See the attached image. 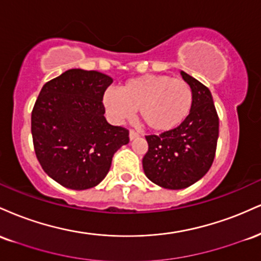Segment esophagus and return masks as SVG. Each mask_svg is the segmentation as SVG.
Listing matches in <instances>:
<instances>
[{"mask_svg":"<svg viewBox=\"0 0 261 261\" xmlns=\"http://www.w3.org/2000/svg\"><path fill=\"white\" fill-rule=\"evenodd\" d=\"M137 136H139V134H137L136 131H134V130H130V133H128V137H130V140H134V139H136Z\"/></svg>","mask_w":261,"mask_h":261,"instance_id":"esophagus-1","label":"esophagus"}]
</instances>
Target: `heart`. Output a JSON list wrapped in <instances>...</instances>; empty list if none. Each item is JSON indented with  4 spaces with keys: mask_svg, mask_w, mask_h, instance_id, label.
<instances>
[{
    "mask_svg": "<svg viewBox=\"0 0 261 261\" xmlns=\"http://www.w3.org/2000/svg\"><path fill=\"white\" fill-rule=\"evenodd\" d=\"M194 103L191 87L180 79L167 74H143L127 80L118 89L104 93L103 104L115 122L140 116L154 133H170L187 120Z\"/></svg>",
    "mask_w": 261,
    "mask_h": 261,
    "instance_id": "obj_1",
    "label": "heart"
}]
</instances>
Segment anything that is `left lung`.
<instances>
[{
  "instance_id": "obj_1",
  "label": "left lung",
  "mask_w": 261,
  "mask_h": 261,
  "mask_svg": "<svg viewBox=\"0 0 261 261\" xmlns=\"http://www.w3.org/2000/svg\"><path fill=\"white\" fill-rule=\"evenodd\" d=\"M180 74L193 89L191 112L175 130L146 136L148 151L142 160L149 180L172 190L190 187L208 172L218 140V115L211 92L184 71Z\"/></svg>"
}]
</instances>
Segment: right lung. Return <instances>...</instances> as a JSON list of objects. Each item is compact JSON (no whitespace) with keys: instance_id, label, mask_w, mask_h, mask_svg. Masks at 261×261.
<instances>
[{"instance_id":"add662e5","label":"right lung","mask_w":261,"mask_h":261,"mask_svg":"<svg viewBox=\"0 0 261 261\" xmlns=\"http://www.w3.org/2000/svg\"><path fill=\"white\" fill-rule=\"evenodd\" d=\"M112 77L72 68L46 82L32 112V136L41 168L62 187L86 190L106 178L128 131L107 121L103 95Z\"/></svg>"}]
</instances>
